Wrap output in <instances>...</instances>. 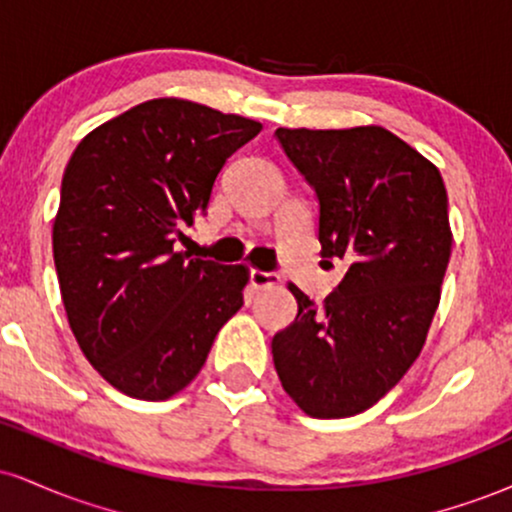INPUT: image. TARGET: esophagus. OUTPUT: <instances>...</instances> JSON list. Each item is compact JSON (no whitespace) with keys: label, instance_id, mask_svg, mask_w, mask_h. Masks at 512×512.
I'll return each mask as SVG.
<instances>
[{"label":"esophagus","instance_id":"1","mask_svg":"<svg viewBox=\"0 0 512 512\" xmlns=\"http://www.w3.org/2000/svg\"><path fill=\"white\" fill-rule=\"evenodd\" d=\"M250 284L255 286V289H267V286L279 284V274H276V272H262V269H252Z\"/></svg>","mask_w":512,"mask_h":512}]
</instances>
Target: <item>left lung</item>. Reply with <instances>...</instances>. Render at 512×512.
I'll return each mask as SVG.
<instances>
[{"instance_id":"8db88e82","label":"left lung","mask_w":512,"mask_h":512,"mask_svg":"<svg viewBox=\"0 0 512 512\" xmlns=\"http://www.w3.org/2000/svg\"><path fill=\"white\" fill-rule=\"evenodd\" d=\"M274 137L315 190L320 255L346 262L322 308L289 286L298 315L274 334V368L305 414H361L426 342L450 262L448 192L438 168L383 127H279Z\"/></svg>"}]
</instances>
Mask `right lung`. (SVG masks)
Segmentation results:
<instances>
[{"mask_svg": "<svg viewBox=\"0 0 512 512\" xmlns=\"http://www.w3.org/2000/svg\"><path fill=\"white\" fill-rule=\"evenodd\" d=\"M262 125L182 98L134 105L81 139L52 226L76 342L129 397H173L243 305L245 264L190 260L182 226L207 211L223 163Z\"/></svg>", "mask_w": 512, "mask_h": 512, "instance_id": "1", "label": "right lung"}]
</instances>
